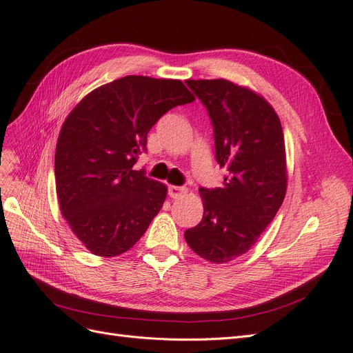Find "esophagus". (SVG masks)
Returning a JSON list of instances; mask_svg holds the SVG:
<instances>
[{
    "mask_svg": "<svg viewBox=\"0 0 353 353\" xmlns=\"http://www.w3.org/2000/svg\"><path fill=\"white\" fill-rule=\"evenodd\" d=\"M185 188L184 187H176V185H169L168 187V195L171 196V199H178L182 194H185Z\"/></svg>",
    "mask_w": 353,
    "mask_h": 353,
    "instance_id": "34e87169",
    "label": "esophagus"
}]
</instances>
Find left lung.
<instances>
[{"mask_svg":"<svg viewBox=\"0 0 353 353\" xmlns=\"http://www.w3.org/2000/svg\"><path fill=\"white\" fill-rule=\"evenodd\" d=\"M185 82L207 108L216 161L228 175L219 188H200L203 220L184 236L201 258L230 262L256 243L284 201V133L271 104L256 92L225 79Z\"/></svg>","mask_w":353,"mask_h":353,"instance_id":"8db88e82","label":"left lung"}]
</instances>
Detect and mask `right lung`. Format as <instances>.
I'll return each mask as SVG.
<instances>
[{
	"mask_svg": "<svg viewBox=\"0 0 353 353\" xmlns=\"http://www.w3.org/2000/svg\"><path fill=\"white\" fill-rule=\"evenodd\" d=\"M195 100L178 79L129 75L83 97L56 145L61 213L98 256L128 252L159 213L166 187L133 165L165 112Z\"/></svg>",
	"mask_w": 353,
	"mask_h": 353,
	"instance_id": "add662e5",
	"label": "right lung"
}]
</instances>
